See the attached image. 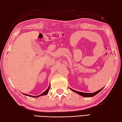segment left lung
Masks as SVG:
<instances>
[{"instance_id": "8db88e82", "label": "left lung", "mask_w": 122, "mask_h": 122, "mask_svg": "<svg viewBox=\"0 0 122 122\" xmlns=\"http://www.w3.org/2000/svg\"><path fill=\"white\" fill-rule=\"evenodd\" d=\"M103 88H104V87H103V88H102L101 89H100V90H98V91H96V92H94V93H84V92H79V91H75V90H73V89H71V88H70V89H71L72 91H73V92H75V93H77V94H80V95H81V96H83V97H93V96H95V95H97V93H99L100 92L102 89H103Z\"/></svg>"}]
</instances>
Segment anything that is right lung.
I'll use <instances>...</instances> for the list:
<instances>
[{
    "label": "right lung",
    "instance_id": "obj_1",
    "mask_svg": "<svg viewBox=\"0 0 122 122\" xmlns=\"http://www.w3.org/2000/svg\"><path fill=\"white\" fill-rule=\"evenodd\" d=\"M50 85H49V86L48 87V89L47 90H46L44 92H43L42 93H41V94L39 95H37V96H32V95H29V94H24V95H26V96H28V97H41V96H42V95H46L47 94L48 92H49V89H50Z\"/></svg>",
    "mask_w": 122,
    "mask_h": 122
}]
</instances>
